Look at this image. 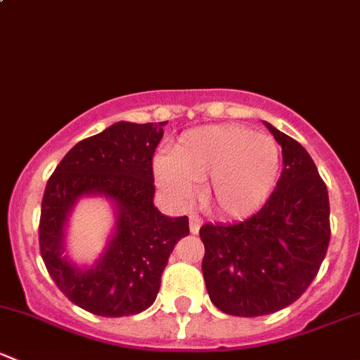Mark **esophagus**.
<instances>
[{"label": "esophagus", "instance_id": "esophagus-1", "mask_svg": "<svg viewBox=\"0 0 360 360\" xmlns=\"http://www.w3.org/2000/svg\"><path fill=\"white\" fill-rule=\"evenodd\" d=\"M202 217L200 216H197V214H191L190 216V231L193 235H197L198 233V230H200V226H202Z\"/></svg>", "mask_w": 360, "mask_h": 360}]
</instances>
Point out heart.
Here are the masks:
<instances>
[{
	"mask_svg": "<svg viewBox=\"0 0 360 360\" xmlns=\"http://www.w3.org/2000/svg\"><path fill=\"white\" fill-rule=\"evenodd\" d=\"M282 151L274 137L240 125L200 127L184 132L170 155L155 160V176L167 197L186 205L205 181L203 200L223 216L259 209L281 176Z\"/></svg>",
	"mask_w": 360,
	"mask_h": 360,
	"instance_id": "b5f03b06",
	"label": "heart"
}]
</instances>
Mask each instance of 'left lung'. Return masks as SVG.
Listing matches in <instances>:
<instances>
[{"label": "left lung", "mask_w": 360, "mask_h": 360, "mask_svg": "<svg viewBox=\"0 0 360 360\" xmlns=\"http://www.w3.org/2000/svg\"><path fill=\"white\" fill-rule=\"evenodd\" d=\"M282 146L277 188L256 214L200 228L210 301L228 315L259 317L294 303L317 275L331 238L328 186L308 151L270 123Z\"/></svg>", "instance_id": "left-lung-1"}]
</instances>
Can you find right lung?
Wrapping results in <instances>:
<instances>
[{
    "instance_id": "add662e5",
    "label": "right lung",
    "mask_w": 360,
    "mask_h": 360,
    "mask_svg": "<svg viewBox=\"0 0 360 360\" xmlns=\"http://www.w3.org/2000/svg\"><path fill=\"white\" fill-rule=\"evenodd\" d=\"M158 123L118 122L79 141L46 183L39 216V252L64 296L101 317L136 315L151 307L177 240L190 233L188 217H167L153 205V155ZM113 200L119 219L105 256L79 271L62 256L67 214L82 194Z\"/></svg>"
}]
</instances>
